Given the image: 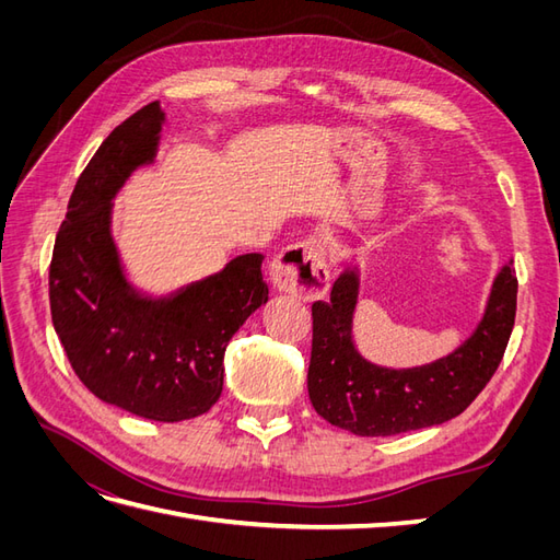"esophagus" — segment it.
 I'll use <instances>...</instances> for the list:
<instances>
[{
    "label": "esophagus",
    "instance_id": "1",
    "mask_svg": "<svg viewBox=\"0 0 560 560\" xmlns=\"http://www.w3.org/2000/svg\"><path fill=\"white\" fill-rule=\"evenodd\" d=\"M276 290L299 301H317L329 292L327 249L319 238L287 247L270 268Z\"/></svg>",
    "mask_w": 560,
    "mask_h": 560
}]
</instances>
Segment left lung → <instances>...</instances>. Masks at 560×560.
Listing matches in <instances>:
<instances>
[{
    "mask_svg": "<svg viewBox=\"0 0 560 560\" xmlns=\"http://www.w3.org/2000/svg\"><path fill=\"white\" fill-rule=\"evenodd\" d=\"M518 282L512 261L500 268L486 313L467 341L446 358L413 369L371 364L354 348L358 270H346L329 301L313 303L308 395L331 425L358 436H393L460 416L498 371L514 329Z\"/></svg>",
    "mask_w": 560,
    "mask_h": 560,
    "instance_id": "left-lung-1",
    "label": "left lung"
}]
</instances>
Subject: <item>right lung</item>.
I'll return each instance as SVG.
<instances>
[{
	"label": "right lung",
	"instance_id": "1",
	"mask_svg": "<svg viewBox=\"0 0 560 560\" xmlns=\"http://www.w3.org/2000/svg\"><path fill=\"white\" fill-rule=\"evenodd\" d=\"M165 114L135 112L81 173L48 270L50 317L74 374L128 413L179 422L208 413L224 387V352L243 322L268 301L261 254L167 296L126 280L112 238V208L126 179L156 159Z\"/></svg>",
	"mask_w": 560,
	"mask_h": 560
}]
</instances>
